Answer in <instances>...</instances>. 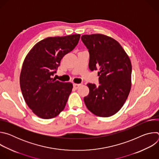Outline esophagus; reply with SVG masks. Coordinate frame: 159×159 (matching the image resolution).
Masks as SVG:
<instances>
[{
    "label": "esophagus",
    "instance_id": "obj_1",
    "mask_svg": "<svg viewBox=\"0 0 159 159\" xmlns=\"http://www.w3.org/2000/svg\"><path fill=\"white\" fill-rule=\"evenodd\" d=\"M80 85H81V84H73V86H74V89H78V88L79 87V86H80Z\"/></svg>",
    "mask_w": 159,
    "mask_h": 159
}]
</instances>
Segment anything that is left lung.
<instances>
[{
	"instance_id": "left-lung-1",
	"label": "left lung",
	"mask_w": 159,
	"mask_h": 159,
	"mask_svg": "<svg viewBox=\"0 0 159 159\" xmlns=\"http://www.w3.org/2000/svg\"><path fill=\"white\" fill-rule=\"evenodd\" d=\"M81 39L89 53V67L98 70L99 82L87 84L89 94L84 98L87 109L100 117L114 115L123 107L131 86V63L115 39L101 34H85Z\"/></svg>"
}]
</instances>
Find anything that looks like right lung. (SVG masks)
Masks as SVG:
<instances>
[{"label":"right lung","instance_id":"add662e5","mask_svg":"<svg viewBox=\"0 0 159 159\" xmlns=\"http://www.w3.org/2000/svg\"><path fill=\"white\" fill-rule=\"evenodd\" d=\"M80 35L49 37L37 43L26 55L20 74L25 101L36 115L53 118L63 110L73 85L53 79L62 58L72 51Z\"/></svg>","mask_w":159,"mask_h":159}]
</instances>
